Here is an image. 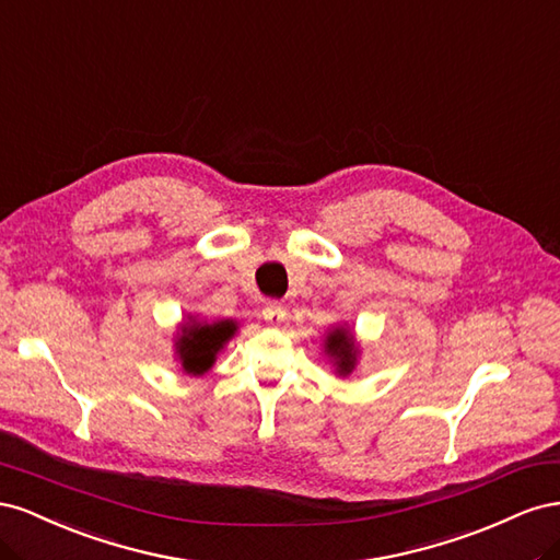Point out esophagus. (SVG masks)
<instances>
[{
    "label": "esophagus",
    "instance_id": "34e87169",
    "mask_svg": "<svg viewBox=\"0 0 560 560\" xmlns=\"http://www.w3.org/2000/svg\"><path fill=\"white\" fill-rule=\"evenodd\" d=\"M264 319L268 322V325H280V322L284 319V315H287V311H284V306L282 303H278V301H270V303H266L264 306Z\"/></svg>",
    "mask_w": 560,
    "mask_h": 560
}]
</instances>
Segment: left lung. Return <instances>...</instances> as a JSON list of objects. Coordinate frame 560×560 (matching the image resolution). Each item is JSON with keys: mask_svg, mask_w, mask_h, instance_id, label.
Segmentation results:
<instances>
[{"mask_svg": "<svg viewBox=\"0 0 560 560\" xmlns=\"http://www.w3.org/2000/svg\"><path fill=\"white\" fill-rule=\"evenodd\" d=\"M325 352L334 360L336 374L338 376H350L354 364H358V346H354V338L348 329L336 327L325 338Z\"/></svg>", "mask_w": 560, "mask_h": 560, "instance_id": "1", "label": "left lung"}]
</instances>
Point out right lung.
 I'll use <instances>...</instances> for the list:
<instances>
[{"mask_svg":"<svg viewBox=\"0 0 560 560\" xmlns=\"http://www.w3.org/2000/svg\"><path fill=\"white\" fill-rule=\"evenodd\" d=\"M235 329L238 327H235L233 319L196 322L189 317V322H184L177 334L175 350L186 374L202 376L206 371H210L217 360V352L224 348Z\"/></svg>","mask_w":560,"mask_h":560,"instance_id":"1","label":"right lung"}]
</instances>
